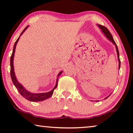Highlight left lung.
I'll use <instances>...</instances> for the list:
<instances>
[{
    "instance_id": "left-lung-1",
    "label": "left lung",
    "mask_w": 133,
    "mask_h": 133,
    "mask_svg": "<svg viewBox=\"0 0 133 133\" xmlns=\"http://www.w3.org/2000/svg\"><path fill=\"white\" fill-rule=\"evenodd\" d=\"M98 26L99 27L100 29H101L102 32H103L104 34L105 35V36L108 39H109L111 42H112V43H114V44L115 45V46H116V51H117V56H118V62H119V66H118V68L119 69V68H120V64H121V62H120V59H119V51H118V47H117V44L116 43V42H115V41L114 40V39H113L112 38V35L111 34V33L110 32L109 30H108V29L106 27L104 26H102L101 25H98ZM109 95V96H110ZM108 96L107 97L105 98V99L109 97Z\"/></svg>"
}]
</instances>
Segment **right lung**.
Masks as SVG:
<instances>
[{
    "label": "right lung",
    "mask_w": 133,
    "mask_h": 133,
    "mask_svg": "<svg viewBox=\"0 0 133 133\" xmlns=\"http://www.w3.org/2000/svg\"><path fill=\"white\" fill-rule=\"evenodd\" d=\"M28 27V26L23 29V31L22 32L21 34L20 35V36H19V37L17 38V39L15 43L14 49H13L12 54L11 55V57H10V76H11V78H12L13 83H14V85L17 88V91H18V92L20 93V94L22 95V96H23L25 98L30 101H33V102L42 101H43V100L49 98L51 97L52 95V94H53L54 90H55L58 85V78L57 79H56V83L55 87H54V88L52 89L51 91H49L48 92L35 94V93L30 92L26 90V89L24 88V87L22 85L19 83L18 81H17V80L16 78V76H15V74L14 68V55H15V48H16V44L17 42H18L19 38H20V36L22 35L23 32L25 31V30L27 29ZM62 72V71H61L59 73L58 77H59V76L61 74Z\"/></svg>",
    "instance_id": "add662e5"
}]
</instances>
